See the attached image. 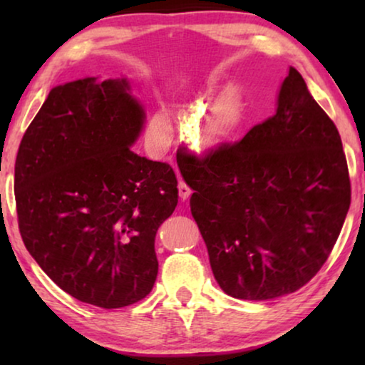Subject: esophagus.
I'll use <instances>...</instances> for the list:
<instances>
[{
	"label": "esophagus",
	"mask_w": 365,
	"mask_h": 365,
	"mask_svg": "<svg viewBox=\"0 0 365 365\" xmlns=\"http://www.w3.org/2000/svg\"><path fill=\"white\" fill-rule=\"evenodd\" d=\"M178 195H180L182 200H188L191 195V188L185 182H180L178 183Z\"/></svg>",
	"instance_id": "obj_1"
}]
</instances>
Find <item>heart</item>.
Here are the masks:
<instances>
[{
	"label": "heart",
	"mask_w": 365,
	"mask_h": 365,
	"mask_svg": "<svg viewBox=\"0 0 365 365\" xmlns=\"http://www.w3.org/2000/svg\"><path fill=\"white\" fill-rule=\"evenodd\" d=\"M243 119V104L242 96L238 90L230 88L225 90L211 108L207 109L205 119L201 122L200 140L205 145H215L228 137L235 128H237ZM154 125L158 128L168 127V117L163 113L154 115Z\"/></svg>",
	"instance_id": "heart-1"
}]
</instances>
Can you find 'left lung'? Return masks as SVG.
Here are the masks:
<instances>
[{"instance_id":"1","label":"left lung","mask_w":365,"mask_h":365,"mask_svg":"<svg viewBox=\"0 0 365 365\" xmlns=\"http://www.w3.org/2000/svg\"><path fill=\"white\" fill-rule=\"evenodd\" d=\"M215 280L238 299L294 293L329 259L351 205L338 128L289 67L277 113L185 177Z\"/></svg>"}]
</instances>
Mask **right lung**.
<instances>
[{
  "mask_svg": "<svg viewBox=\"0 0 365 365\" xmlns=\"http://www.w3.org/2000/svg\"><path fill=\"white\" fill-rule=\"evenodd\" d=\"M125 78L49 91L14 168L27 251L73 298L103 309L146 298L158 277L154 238L178 202L169 164L135 154L145 110Z\"/></svg>",
  "mask_w": 365,
  "mask_h": 365,
  "instance_id": "1",
  "label": "right lung"
}]
</instances>
